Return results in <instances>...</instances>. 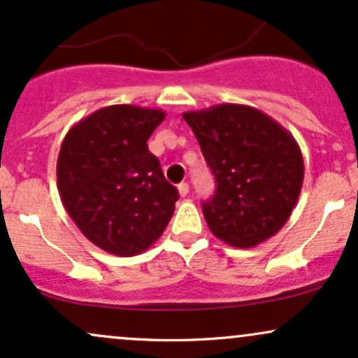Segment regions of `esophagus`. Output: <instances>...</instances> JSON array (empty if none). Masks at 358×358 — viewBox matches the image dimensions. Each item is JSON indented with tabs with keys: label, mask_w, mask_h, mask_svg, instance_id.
Here are the masks:
<instances>
[{
	"label": "esophagus",
	"mask_w": 358,
	"mask_h": 358,
	"mask_svg": "<svg viewBox=\"0 0 358 358\" xmlns=\"http://www.w3.org/2000/svg\"><path fill=\"white\" fill-rule=\"evenodd\" d=\"M188 192H190V187H188V183H180V185H178V193H180V196H187Z\"/></svg>",
	"instance_id": "obj_1"
}]
</instances>
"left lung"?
Segmentation results:
<instances>
[{"label": "left lung", "mask_w": 358, "mask_h": 358, "mask_svg": "<svg viewBox=\"0 0 358 358\" xmlns=\"http://www.w3.org/2000/svg\"><path fill=\"white\" fill-rule=\"evenodd\" d=\"M183 119L215 176L217 190L202 205L213 236L245 249L281 231L305 176L293 134L262 110L244 104L190 110Z\"/></svg>", "instance_id": "1"}]
</instances>
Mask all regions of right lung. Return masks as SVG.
Instances as JSON below:
<instances>
[{
  "label": "right lung",
  "mask_w": 358,
  "mask_h": 358,
  "mask_svg": "<svg viewBox=\"0 0 358 358\" xmlns=\"http://www.w3.org/2000/svg\"><path fill=\"white\" fill-rule=\"evenodd\" d=\"M166 114L116 104L73 124L62 141V203L87 239L114 256H136L159 239L178 190L166 182L148 139Z\"/></svg>",
  "instance_id": "obj_1"
}]
</instances>
